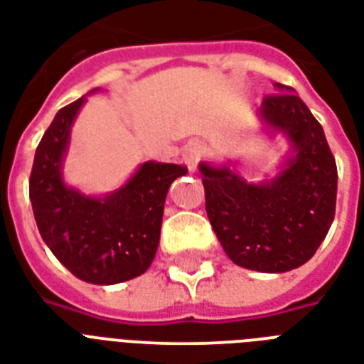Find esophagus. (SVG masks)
<instances>
[{
  "instance_id": "34e87169",
  "label": "esophagus",
  "mask_w": 364,
  "mask_h": 364,
  "mask_svg": "<svg viewBox=\"0 0 364 364\" xmlns=\"http://www.w3.org/2000/svg\"><path fill=\"white\" fill-rule=\"evenodd\" d=\"M200 154H202V145H200L198 141H188L185 151H183V160H185V164H187L191 170H196Z\"/></svg>"
}]
</instances>
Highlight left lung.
Wrapping results in <instances>:
<instances>
[{
	"label": "left lung",
	"mask_w": 364,
	"mask_h": 364,
	"mask_svg": "<svg viewBox=\"0 0 364 364\" xmlns=\"http://www.w3.org/2000/svg\"><path fill=\"white\" fill-rule=\"evenodd\" d=\"M262 100L257 117L268 139L282 134L289 153L274 176L247 181L238 162L198 170L205 188V211L217 240L234 264L264 274L299 268L327 236L336 210L338 171L323 126L285 85Z\"/></svg>",
	"instance_id": "8db88e82"
}]
</instances>
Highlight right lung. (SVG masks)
<instances>
[{"mask_svg":"<svg viewBox=\"0 0 364 364\" xmlns=\"http://www.w3.org/2000/svg\"><path fill=\"white\" fill-rule=\"evenodd\" d=\"M85 102L87 96L62 107L43 134L31 168L30 200L39 234L54 257L82 282L115 285L151 266L166 194L187 168L149 160L107 194H85L65 183L71 126Z\"/></svg>","mask_w":364,"mask_h":364,"instance_id":"obj_1","label":"right lung"}]
</instances>
